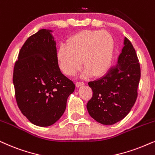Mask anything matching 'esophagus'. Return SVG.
<instances>
[{
    "instance_id": "esophagus-1",
    "label": "esophagus",
    "mask_w": 155,
    "mask_h": 155,
    "mask_svg": "<svg viewBox=\"0 0 155 155\" xmlns=\"http://www.w3.org/2000/svg\"><path fill=\"white\" fill-rule=\"evenodd\" d=\"M76 87H80V86H82V85H84V82H76Z\"/></svg>"
}]
</instances>
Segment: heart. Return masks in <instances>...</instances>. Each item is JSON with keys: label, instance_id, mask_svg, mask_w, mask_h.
<instances>
[{"label": "heart", "instance_id": "heart-1", "mask_svg": "<svg viewBox=\"0 0 155 155\" xmlns=\"http://www.w3.org/2000/svg\"><path fill=\"white\" fill-rule=\"evenodd\" d=\"M114 41L107 31H84L71 36L58 53L60 69L73 76L85 68L82 76H101L107 71L114 55ZM82 61H81V60Z\"/></svg>", "mask_w": 155, "mask_h": 155}]
</instances>
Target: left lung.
I'll use <instances>...</instances> for the list:
<instances>
[{"label":"left lung","instance_id":"left-lung-1","mask_svg":"<svg viewBox=\"0 0 155 155\" xmlns=\"http://www.w3.org/2000/svg\"><path fill=\"white\" fill-rule=\"evenodd\" d=\"M140 65L131 42L124 38L117 64L100 79L88 82L92 97L87 104L90 115L102 124H113L127 115L137 97Z\"/></svg>","mask_w":155,"mask_h":155}]
</instances>
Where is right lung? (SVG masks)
Listing matches in <instances>:
<instances>
[{"label": "right lung", "instance_id": "right-lung-1", "mask_svg": "<svg viewBox=\"0 0 155 155\" xmlns=\"http://www.w3.org/2000/svg\"><path fill=\"white\" fill-rule=\"evenodd\" d=\"M51 32L41 29L30 36L13 70L18 106L31 123L40 127L51 126L61 117L75 87L60 71Z\"/></svg>", "mask_w": 155, "mask_h": 155}]
</instances>
